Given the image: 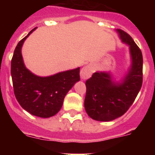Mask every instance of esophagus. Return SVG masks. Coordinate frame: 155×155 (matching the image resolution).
I'll use <instances>...</instances> for the list:
<instances>
[{
  "mask_svg": "<svg viewBox=\"0 0 155 155\" xmlns=\"http://www.w3.org/2000/svg\"><path fill=\"white\" fill-rule=\"evenodd\" d=\"M93 73V68L91 66H86L82 68L81 71V78L83 79V80H86V79L89 78L91 76Z\"/></svg>",
  "mask_w": 155,
  "mask_h": 155,
  "instance_id": "obj_1",
  "label": "esophagus"
}]
</instances>
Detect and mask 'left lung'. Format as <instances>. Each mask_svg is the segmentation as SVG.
<instances>
[{
    "instance_id": "left-lung-1",
    "label": "left lung",
    "mask_w": 155,
    "mask_h": 155,
    "mask_svg": "<svg viewBox=\"0 0 155 155\" xmlns=\"http://www.w3.org/2000/svg\"><path fill=\"white\" fill-rule=\"evenodd\" d=\"M122 42L130 47L131 67L121 82H115L106 72H95L85 82L84 108L91 119L112 121L123 116L130 107L141 88L143 82V56L130 35L116 30Z\"/></svg>"
}]
</instances>
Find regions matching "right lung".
Segmentation results:
<instances>
[{
    "label": "right lung",
    "instance_id": "right-lung-1",
    "mask_svg": "<svg viewBox=\"0 0 155 155\" xmlns=\"http://www.w3.org/2000/svg\"><path fill=\"white\" fill-rule=\"evenodd\" d=\"M35 28L18 43L12 59L11 74L15 95L21 107L33 116L49 118L61 110L67 93L80 81V68L49 77H39L28 71L23 62L21 47Z\"/></svg>",
    "mask_w": 155,
    "mask_h": 155
}]
</instances>
